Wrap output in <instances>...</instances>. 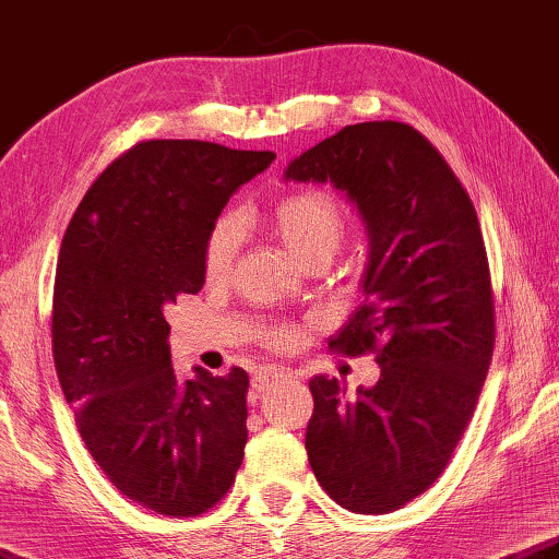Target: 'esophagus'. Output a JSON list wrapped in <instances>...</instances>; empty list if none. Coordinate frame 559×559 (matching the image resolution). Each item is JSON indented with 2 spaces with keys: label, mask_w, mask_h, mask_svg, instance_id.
I'll return each mask as SVG.
<instances>
[{
  "label": "esophagus",
  "mask_w": 559,
  "mask_h": 559,
  "mask_svg": "<svg viewBox=\"0 0 559 559\" xmlns=\"http://www.w3.org/2000/svg\"><path fill=\"white\" fill-rule=\"evenodd\" d=\"M283 378H290V373H288L286 368L266 366V368L257 370L254 378H251V388H254L257 392H264V390H269V385H273V382H278Z\"/></svg>",
  "instance_id": "1"
}]
</instances>
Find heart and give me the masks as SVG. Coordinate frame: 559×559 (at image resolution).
<instances>
[{
    "label": "heart",
    "mask_w": 559,
    "mask_h": 559,
    "mask_svg": "<svg viewBox=\"0 0 559 559\" xmlns=\"http://www.w3.org/2000/svg\"><path fill=\"white\" fill-rule=\"evenodd\" d=\"M271 229L295 261L305 266L322 254H334L344 235V215L334 199L322 191H300L283 199L271 213ZM242 227L235 217H223L211 229L203 249V269L211 281L225 278L235 264ZM286 334L273 332V342Z\"/></svg>",
    "instance_id": "obj_1"
}]
</instances>
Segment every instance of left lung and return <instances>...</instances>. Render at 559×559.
I'll list each match as a JSON object with an SVG mask.
<instances>
[{
  "label": "left lung",
  "instance_id": "left-lung-1",
  "mask_svg": "<svg viewBox=\"0 0 559 559\" xmlns=\"http://www.w3.org/2000/svg\"><path fill=\"white\" fill-rule=\"evenodd\" d=\"M286 181L332 183L368 237L364 305L330 346L373 352L380 378L348 400L314 376L305 448L338 507L388 513L445 469L495 352V300L477 213L419 130L370 120L295 157Z\"/></svg>",
  "mask_w": 559,
  "mask_h": 559
}]
</instances>
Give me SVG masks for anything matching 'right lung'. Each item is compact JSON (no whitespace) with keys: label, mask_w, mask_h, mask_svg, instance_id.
I'll return each instance as SVG.
<instances>
[{"label":"right lung","mask_w":559,"mask_h":559,"mask_svg":"<svg viewBox=\"0 0 559 559\" xmlns=\"http://www.w3.org/2000/svg\"><path fill=\"white\" fill-rule=\"evenodd\" d=\"M276 159L201 140H147L86 191L62 237L52 358L76 429L128 499L199 516L233 487L249 376L171 368L164 310L205 283V239L239 186Z\"/></svg>","instance_id":"add662e5"}]
</instances>
